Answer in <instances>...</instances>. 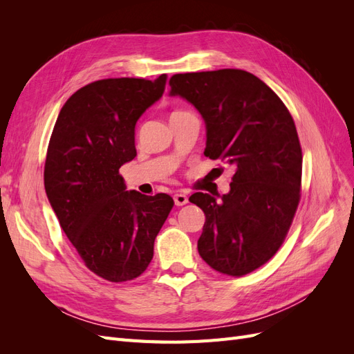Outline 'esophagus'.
I'll return each mask as SVG.
<instances>
[{
    "instance_id": "1",
    "label": "esophagus",
    "mask_w": 354,
    "mask_h": 354,
    "mask_svg": "<svg viewBox=\"0 0 354 354\" xmlns=\"http://www.w3.org/2000/svg\"><path fill=\"white\" fill-rule=\"evenodd\" d=\"M187 202H189V199L185 194H176L174 195V203L177 207H183V205H186Z\"/></svg>"
}]
</instances>
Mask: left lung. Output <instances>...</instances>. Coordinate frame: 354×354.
Wrapping results in <instances>:
<instances>
[{
  "instance_id": "obj_1",
  "label": "left lung",
  "mask_w": 354,
  "mask_h": 354,
  "mask_svg": "<svg viewBox=\"0 0 354 354\" xmlns=\"http://www.w3.org/2000/svg\"><path fill=\"white\" fill-rule=\"evenodd\" d=\"M169 87L205 121V156L236 169L220 199L189 198L205 214L199 255L220 273H251L279 250L299 202L303 153L292 116L269 85L241 69L177 73Z\"/></svg>"
}]
</instances>
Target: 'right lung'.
Returning a JSON list of instances; mask_svg holds the SVG:
<instances>
[{
    "instance_id": "right-lung-1",
    "label": "right lung",
    "mask_w": 354,
    "mask_h": 354,
    "mask_svg": "<svg viewBox=\"0 0 354 354\" xmlns=\"http://www.w3.org/2000/svg\"><path fill=\"white\" fill-rule=\"evenodd\" d=\"M155 81L109 78L75 91L53 128L44 186L60 227L82 261L109 282L140 276L153 259L156 234L174 201L127 190L120 168L137 155L134 128L162 97Z\"/></svg>"
}]
</instances>
